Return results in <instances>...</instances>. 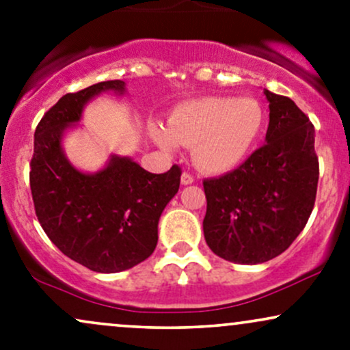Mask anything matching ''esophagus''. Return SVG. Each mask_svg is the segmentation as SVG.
<instances>
[{
    "label": "esophagus",
    "instance_id": "obj_1",
    "mask_svg": "<svg viewBox=\"0 0 350 350\" xmlns=\"http://www.w3.org/2000/svg\"><path fill=\"white\" fill-rule=\"evenodd\" d=\"M180 182H182V185H191L193 182H195V178H193V175L188 174V172H183L182 180H180Z\"/></svg>",
    "mask_w": 350,
    "mask_h": 350
}]
</instances>
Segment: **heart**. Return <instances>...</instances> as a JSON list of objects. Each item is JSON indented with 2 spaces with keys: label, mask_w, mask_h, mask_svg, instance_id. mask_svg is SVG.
Listing matches in <instances>:
<instances>
[{
  "label": "heart",
  "mask_w": 350,
  "mask_h": 350,
  "mask_svg": "<svg viewBox=\"0 0 350 350\" xmlns=\"http://www.w3.org/2000/svg\"><path fill=\"white\" fill-rule=\"evenodd\" d=\"M264 106L254 98L208 96L176 106L167 129L150 122L149 135L160 149L191 147L201 172L223 175L241 167L257 147L265 129Z\"/></svg>",
  "instance_id": "heart-1"
}]
</instances>
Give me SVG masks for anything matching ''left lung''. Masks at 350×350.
<instances>
[{
	"label": "left lung",
	"instance_id": "obj_1",
	"mask_svg": "<svg viewBox=\"0 0 350 350\" xmlns=\"http://www.w3.org/2000/svg\"><path fill=\"white\" fill-rule=\"evenodd\" d=\"M264 93V146L236 170L203 182L204 239L234 264H262L285 252L306 226L318 190L314 126L290 98Z\"/></svg>",
	"mask_w": 350,
	"mask_h": 350
}]
</instances>
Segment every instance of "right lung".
Instances as JSON below:
<instances>
[{
    "instance_id": "add662e5",
    "label": "right lung",
    "mask_w": 350,
    "mask_h": 350,
    "mask_svg": "<svg viewBox=\"0 0 350 350\" xmlns=\"http://www.w3.org/2000/svg\"><path fill=\"white\" fill-rule=\"evenodd\" d=\"M126 93L122 80L101 81L62 96L34 134L31 191L37 219L65 256L100 273L133 269L152 256L159 219L180 187L178 165L150 174L131 157L111 155L94 174L78 170L62 141L98 94Z\"/></svg>"
}]
</instances>
